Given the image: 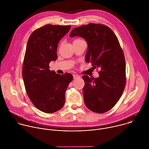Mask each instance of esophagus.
Returning <instances> with one entry per match:
<instances>
[{"label": "esophagus", "mask_w": 149, "mask_h": 149, "mask_svg": "<svg viewBox=\"0 0 149 149\" xmlns=\"http://www.w3.org/2000/svg\"><path fill=\"white\" fill-rule=\"evenodd\" d=\"M73 79H77V78H80V76L77 75V74H73Z\"/></svg>", "instance_id": "esophagus-1"}]
</instances>
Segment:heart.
<instances>
[{
	"label": "heart",
	"instance_id": "1",
	"mask_svg": "<svg viewBox=\"0 0 149 149\" xmlns=\"http://www.w3.org/2000/svg\"><path fill=\"white\" fill-rule=\"evenodd\" d=\"M80 41V40H74V41Z\"/></svg>",
	"mask_w": 149,
	"mask_h": 149
}]
</instances>
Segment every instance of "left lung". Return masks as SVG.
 <instances>
[{"instance_id":"8db88e82","label":"left lung","mask_w":149,"mask_h":149,"mask_svg":"<svg viewBox=\"0 0 149 149\" xmlns=\"http://www.w3.org/2000/svg\"><path fill=\"white\" fill-rule=\"evenodd\" d=\"M69 36L86 41L85 60L94 69H100L98 77H82L86 106L100 113L110 110L121 97L126 83L125 60L116 36L108 27L94 23L74 28Z\"/></svg>"}]
</instances>
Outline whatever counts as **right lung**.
Masks as SVG:
<instances>
[{
	"instance_id": "obj_1",
	"label": "right lung",
	"mask_w": 149,
	"mask_h": 149,
	"mask_svg": "<svg viewBox=\"0 0 149 149\" xmlns=\"http://www.w3.org/2000/svg\"><path fill=\"white\" fill-rule=\"evenodd\" d=\"M70 28V26L47 24L35 30L28 40L23 79L31 101L45 113H53L63 107L66 90L73 80L70 73L59 74L49 69V63L58 58L59 41Z\"/></svg>"
}]
</instances>
